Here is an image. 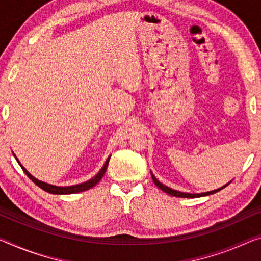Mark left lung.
<instances>
[{
  "mask_svg": "<svg viewBox=\"0 0 261 261\" xmlns=\"http://www.w3.org/2000/svg\"><path fill=\"white\" fill-rule=\"evenodd\" d=\"M151 177H153V181H154V183H155V186H156V187H159L160 189H161L162 191L167 192L168 195L175 196V197H183V198H196V197H203V196H209V195L215 194V192H217V191H219V190L224 189V188H225L226 186H228V184L231 183V181H230V182H228L227 184H225V186H223L222 188H218V189H216V190H212V191L200 192V194H189V192H182V191H177V190H174V189H171V188H169V187L164 186V184H162L161 182L159 181L158 178L155 177L153 172H151Z\"/></svg>",
  "mask_w": 261,
  "mask_h": 261,
  "instance_id": "left-lung-1",
  "label": "left lung"
}]
</instances>
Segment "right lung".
<instances>
[{
	"label": "right lung",
	"instance_id": "add662e5",
	"mask_svg": "<svg viewBox=\"0 0 261 261\" xmlns=\"http://www.w3.org/2000/svg\"><path fill=\"white\" fill-rule=\"evenodd\" d=\"M14 154V153H13ZM16 161L18 162L19 166H21V168L23 169V171L25 172V175L29 177L31 181H33L35 184H37V186L41 188V189H43L44 191L46 192H50V194H55V195H70V194H78V192H82V191H85V190H89L91 189V188H93L95 184L99 183L100 179L102 178V176L105 175L106 172V169H107V166H108V162H110V159H111V155L108 156L106 162L103 163V166L101 169H100V171L98 172L97 175L94 176V177H92L91 179H89V181L86 182H83V183H79V184H74V186H69V187H58V186H54V184H49V183H45L43 181H39V179H37L36 177H34L33 175L30 174L29 171H28L25 168H24L21 162L18 161V159L16 158V155L14 154Z\"/></svg>",
	"mask_w": 261,
	"mask_h": 261
}]
</instances>
